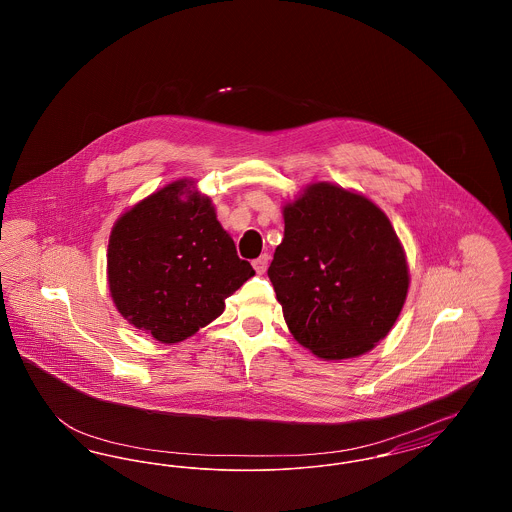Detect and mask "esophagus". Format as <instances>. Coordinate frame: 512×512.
I'll use <instances>...</instances> for the list:
<instances>
[{
	"label": "esophagus",
	"instance_id": "esophagus-1",
	"mask_svg": "<svg viewBox=\"0 0 512 512\" xmlns=\"http://www.w3.org/2000/svg\"><path fill=\"white\" fill-rule=\"evenodd\" d=\"M268 263H270V257L265 253V255H261L259 259L253 261V268H255L257 274H265V272H267Z\"/></svg>",
	"mask_w": 512,
	"mask_h": 512
}]
</instances>
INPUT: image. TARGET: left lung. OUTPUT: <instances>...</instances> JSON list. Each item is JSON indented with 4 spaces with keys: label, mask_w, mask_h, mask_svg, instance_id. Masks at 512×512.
Instances as JSON below:
<instances>
[{
    "label": "left lung",
    "mask_w": 512,
    "mask_h": 512,
    "mask_svg": "<svg viewBox=\"0 0 512 512\" xmlns=\"http://www.w3.org/2000/svg\"><path fill=\"white\" fill-rule=\"evenodd\" d=\"M282 215L268 278L293 338L324 361L365 355L390 334L411 284L388 215L332 182L309 184Z\"/></svg>",
    "instance_id": "left-lung-1"
}]
</instances>
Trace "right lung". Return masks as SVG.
<instances>
[{"mask_svg": "<svg viewBox=\"0 0 512 512\" xmlns=\"http://www.w3.org/2000/svg\"><path fill=\"white\" fill-rule=\"evenodd\" d=\"M255 270L236 253L209 195L180 178L126 209L107 245V282L122 318L161 343L188 340L224 311Z\"/></svg>", "mask_w": 512, "mask_h": 512, "instance_id": "add662e5", "label": "right lung"}]
</instances>
